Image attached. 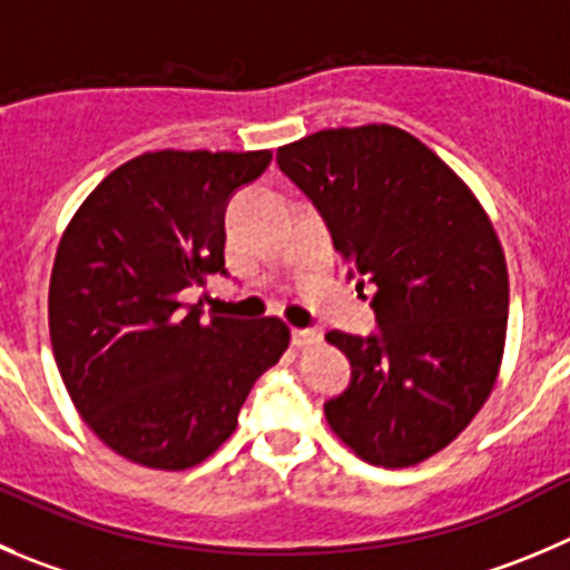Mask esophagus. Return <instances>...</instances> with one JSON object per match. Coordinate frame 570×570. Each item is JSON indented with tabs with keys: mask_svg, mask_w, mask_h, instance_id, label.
I'll list each match as a JSON object with an SVG mask.
<instances>
[{
	"mask_svg": "<svg viewBox=\"0 0 570 570\" xmlns=\"http://www.w3.org/2000/svg\"><path fill=\"white\" fill-rule=\"evenodd\" d=\"M322 344V330H294V346H299V350H307V346H316Z\"/></svg>",
	"mask_w": 570,
	"mask_h": 570,
	"instance_id": "obj_1",
	"label": "esophagus"
}]
</instances>
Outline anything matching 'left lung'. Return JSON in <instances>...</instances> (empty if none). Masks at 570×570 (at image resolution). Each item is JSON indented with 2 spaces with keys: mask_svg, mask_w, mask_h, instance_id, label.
I'll list each match as a JSON object with an SVG mask.
<instances>
[{
  "mask_svg": "<svg viewBox=\"0 0 570 570\" xmlns=\"http://www.w3.org/2000/svg\"><path fill=\"white\" fill-rule=\"evenodd\" d=\"M276 161L350 276L375 288V335L327 333L352 366L324 403L330 428L377 468L425 462L473 422L501 370L509 274L490 215L428 145L383 122L311 134Z\"/></svg>",
  "mask_w": 570,
  "mask_h": 570,
  "instance_id": "1",
  "label": "left lung"
}]
</instances>
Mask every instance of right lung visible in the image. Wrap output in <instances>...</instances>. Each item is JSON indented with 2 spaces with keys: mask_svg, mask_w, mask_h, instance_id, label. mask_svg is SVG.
<instances>
[{
  "mask_svg": "<svg viewBox=\"0 0 570 570\" xmlns=\"http://www.w3.org/2000/svg\"><path fill=\"white\" fill-rule=\"evenodd\" d=\"M271 150H154L80 204L50 276L58 372L86 425L150 470H189L235 433L254 381L291 344L279 318L200 322L181 291L226 274V204Z\"/></svg>",
  "mask_w": 570,
  "mask_h": 570,
  "instance_id": "1",
  "label": "right lung"
}]
</instances>
